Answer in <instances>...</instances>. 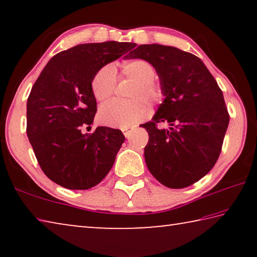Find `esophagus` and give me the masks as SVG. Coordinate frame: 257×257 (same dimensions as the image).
Segmentation results:
<instances>
[{
	"mask_svg": "<svg viewBox=\"0 0 257 257\" xmlns=\"http://www.w3.org/2000/svg\"><path fill=\"white\" fill-rule=\"evenodd\" d=\"M121 130H122V133H123V135H124V137H125V138H129V137H130V135H132V128L125 127V128H122Z\"/></svg>",
	"mask_w": 257,
	"mask_h": 257,
	"instance_id": "1",
	"label": "esophagus"
}]
</instances>
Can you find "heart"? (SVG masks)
I'll return each instance as SVG.
<instances>
[{
  "mask_svg": "<svg viewBox=\"0 0 257 257\" xmlns=\"http://www.w3.org/2000/svg\"><path fill=\"white\" fill-rule=\"evenodd\" d=\"M122 76L135 81L129 96L132 101H111L99 108L98 119L103 124L110 127L125 128L136 124L149 113V106L141 99L150 103H159L163 98V90L155 84V68L146 60L136 59L125 62L121 69ZM116 84L115 68L106 64L95 73L92 80V90L99 102L112 96Z\"/></svg>",
  "mask_w": 257,
  "mask_h": 257,
  "instance_id": "1",
  "label": "heart"
}]
</instances>
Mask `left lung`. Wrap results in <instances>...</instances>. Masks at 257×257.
I'll list each match as a JSON object with an SVG mask.
<instances>
[{"label":"left lung","instance_id":"1","mask_svg":"<svg viewBox=\"0 0 257 257\" xmlns=\"http://www.w3.org/2000/svg\"><path fill=\"white\" fill-rule=\"evenodd\" d=\"M129 59L155 68L163 102L150 122L144 156L150 172L165 187L185 188L207 175L221 153L229 124L222 90L203 61L173 46L139 45ZM168 122V130L156 123Z\"/></svg>","mask_w":257,"mask_h":257}]
</instances>
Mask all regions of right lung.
Wrapping results in <instances>:
<instances>
[{"label":"right lung","instance_id":"add662e5","mask_svg":"<svg viewBox=\"0 0 257 257\" xmlns=\"http://www.w3.org/2000/svg\"><path fill=\"white\" fill-rule=\"evenodd\" d=\"M134 47L104 42L73 46L54 55L27 99V136L43 172L68 189H89L111 170L124 136L97 127L82 134L97 111L92 80L99 69Z\"/></svg>","mask_w":257,"mask_h":257}]
</instances>
